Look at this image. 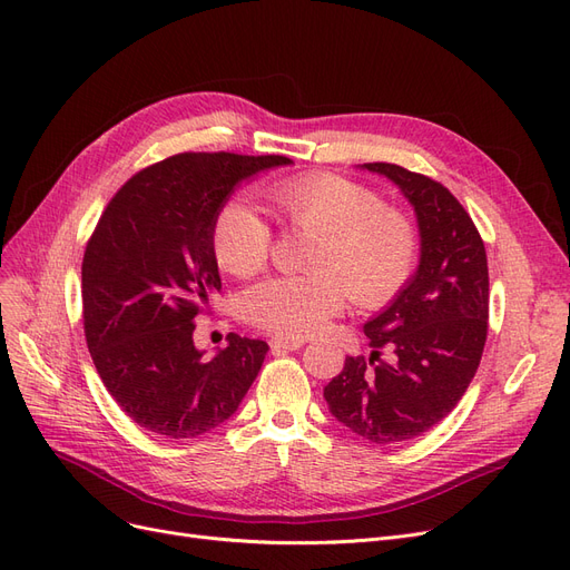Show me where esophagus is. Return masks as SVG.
Masks as SVG:
<instances>
[{"mask_svg": "<svg viewBox=\"0 0 570 570\" xmlns=\"http://www.w3.org/2000/svg\"><path fill=\"white\" fill-rule=\"evenodd\" d=\"M306 344L299 336H276L271 338V351L273 353H285V351H299Z\"/></svg>", "mask_w": 570, "mask_h": 570, "instance_id": "34e87169", "label": "esophagus"}]
</instances>
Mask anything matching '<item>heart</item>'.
<instances>
[{
  "mask_svg": "<svg viewBox=\"0 0 570 570\" xmlns=\"http://www.w3.org/2000/svg\"><path fill=\"white\" fill-rule=\"evenodd\" d=\"M273 217L313 234L304 276H281L245 294V317L253 325L308 336L323 330L344 306L346 294L357 306H381L406 283L416 259V229L404 213L381 206V198L332 173L283 179L264 191ZM217 264L236 278H249L266 266L271 229L243 200H229L213 222Z\"/></svg>",
  "mask_w": 570,
  "mask_h": 570,
  "instance_id": "1",
  "label": "heart"
}]
</instances>
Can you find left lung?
<instances>
[{
	"label": "left lung",
	"instance_id": "1",
	"mask_svg": "<svg viewBox=\"0 0 570 570\" xmlns=\"http://www.w3.org/2000/svg\"><path fill=\"white\" fill-rule=\"evenodd\" d=\"M360 168L391 179L414 208L419 266L362 325L370 362L346 357L325 402L355 435L395 444L438 425L468 391L487 341L489 266L470 215L440 181L395 164ZM383 345L389 363L377 362Z\"/></svg>",
	"mask_w": 570,
	"mask_h": 570
}]
</instances>
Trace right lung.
I'll list each match as a JSON object with an SVG mask.
<instances>
[{
	"label": "right lung",
	"instance_id": "add662e5",
	"mask_svg": "<svg viewBox=\"0 0 570 570\" xmlns=\"http://www.w3.org/2000/svg\"><path fill=\"white\" fill-rule=\"evenodd\" d=\"M285 156L179 154L132 175L105 208L81 266L83 327L109 395L140 428L191 440L229 421L268 344L240 334L206 357L196 315L222 278L213 222L243 181Z\"/></svg>",
	"mask_w": 570,
	"mask_h": 570
}]
</instances>
